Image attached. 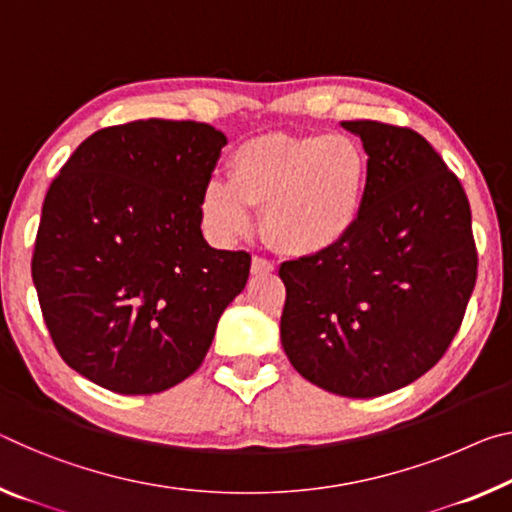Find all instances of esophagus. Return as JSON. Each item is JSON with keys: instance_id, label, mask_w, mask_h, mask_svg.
<instances>
[{"instance_id": "esophagus-1", "label": "esophagus", "mask_w": 512, "mask_h": 512, "mask_svg": "<svg viewBox=\"0 0 512 512\" xmlns=\"http://www.w3.org/2000/svg\"><path fill=\"white\" fill-rule=\"evenodd\" d=\"M250 273H253V275L273 273V264L269 262V259H264V257H253V262H250Z\"/></svg>"}]
</instances>
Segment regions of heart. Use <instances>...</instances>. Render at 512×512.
Segmentation results:
<instances>
[{
	"label": "heart",
	"mask_w": 512,
	"mask_h": 512,
	"mask_svg": "<svg viewBox=\"0 0 512 512\" xmlns=\"http://www.w3.org/2000/svg\"><path fill=\"white\" fill-rule=\"evenodd\" d=\"M369 180V154L353 136H262L232 152L227 180L202 186L200 212L218 241H234L253 230V207H264L262 227L275 248L319 257L358 230Z\"/></svg>",
	"instance_id": "1"
}]
</instances>
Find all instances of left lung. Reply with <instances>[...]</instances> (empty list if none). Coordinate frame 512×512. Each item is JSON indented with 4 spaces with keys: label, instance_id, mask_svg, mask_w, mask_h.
<instances>
[{
    "label": "left lung",
    "instance_id": "left-lung-1",
    "mask_svg": "<svg viewBox=\"0 0 512 512\" xmlns=\"http://www.w3.org/2000/svg\"><path fill=\"white\" fill-rule=\"evenodd\" d=\"M371 161L358 230L328 255L280 266V339L294 369L326 392L373 399L435 367L476 285L472 212L424 136L344 120Z\"/></svg>",
    "mask_w": 512,
    "mask_h": 512
}]
</instances>
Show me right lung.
<instances>
[{
    "label": "right lung",
    "mask_w": 512,
    "mask_h": 512,
    "mask_svg": "<svg viewBox=\"0 0 512 512\" xmlns=\"http://www.w3.org/2000/svg\"><path fill=\"white\" fill-rule=\"evenodd\" d=\"M225 134L134 120L72 152L43 202L31 278L56 351L118 394H157L196 371L246 287L250 255L202 237L200 193Z\"/></svg>",
    "instance_id": "1"
}]
</instances>
